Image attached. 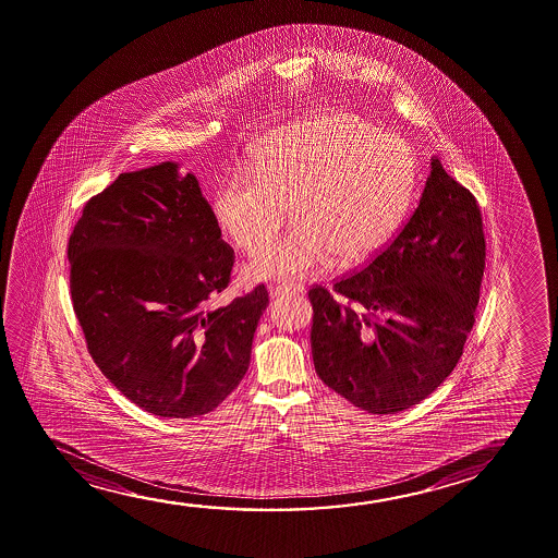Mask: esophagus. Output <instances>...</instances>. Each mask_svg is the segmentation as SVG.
Instances as JSON below:
<instances>
[{
    "instance_id": "esophagus-1",
    "label": "esophagus",
    "mask_w": 558,
    "mask_h": 558,
    "mask_svg": "<svg viewBox=\"0 0 558 558\" xmlns=\"http://www.w3.org/2000/svg\"><path fill=\"white\" fill-rule=\"evenodd\" d=\"M299 292H302L300 284H271L269 287V299H281V296L299 294Z\"/></svg>"
}]
</instances>
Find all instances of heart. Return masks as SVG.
I'll return each mask as SVG.
<instances>
[{"mask_svg": "<svg viewBox=\"0 0 558 558\" xmlns=\"http://www.w3.org/2000/svg\"><path fill=\"white\" fill-rule=\"evenodd\" d=\"M415 158L408 143L367 120L330 112L284 126L259 145L252 173L231 170L214 195L223 233L252 259V279L294 281L377 252L408 213Z\"/></svg>", "mask_w": 558, "mask_h": 558, "instance_id": "b5f03b06", "label": "heart"}]
</instances>
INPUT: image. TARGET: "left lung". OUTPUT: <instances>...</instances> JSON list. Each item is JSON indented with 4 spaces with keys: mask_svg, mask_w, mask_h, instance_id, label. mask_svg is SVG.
<instances>
[{
    "mask_svg": "<svg viewBox=\"0 0 558 558\" xmlns=\"http://www.w3.org/2000/svg\"><path fill=\"white\" fill-rule=\"evenodd\" d=\"M486 269L478 203L438 158L415 213L360 269L312 284L315 373L373 415L416 405L449 377Z\"/></svg>",
    "mask_w": 558,
    "mask_h": 558,
    "instance_id": "1",
    "label": "left lung"
}]
</instances>
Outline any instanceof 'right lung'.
I'll return each mask as SVG.
<instances>
[{"label": "right lung", "mask_w": 558, "mask_h": 558, "mask_svg": "<svg viewBox=\"0 0 558 558\" xmlns=\"http://www.w3.org/2000/svg\"><path fill=\"white\" fill-rule=\"evenodd\" d=\"M69 262L87 352L137 408L206 415L243 380L267 291L213 306L235 252L193 173L173 162L120 173L82 208Z\"/></svg>", "instance_id": "1"}]
</instances>
